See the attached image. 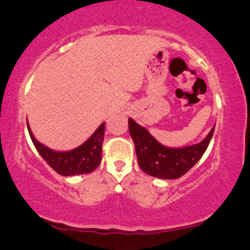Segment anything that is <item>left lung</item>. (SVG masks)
<instances>
[{
  "mask_svg": "<svg viewBox=\"0 0 250 250\" xmlns=\"http://www.w3.org/2000/svg\"><path fill=\"white\" fill-rule=\"evenodd\" d=\"M215 125L203 141L186 148H167L160 145L145 127L132 118L128 129L135 145L138 164L148 175L165 180H175L196 165L206 151L213 136Z\"/></svg>",
  "mask_w": 250,
  "mask_h": 250,
  "instance_id": "1",
  "label": "left lung"
}]
</instances>
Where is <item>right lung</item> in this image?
I'll return each instance as SVG.
<instances>
[{
    "instance_id": "right-lung-1",
    "label": "right lung",
    "mask_w": 250,
    "mask_h": 250,
    "mask_svg": "<svg viewBox=\"0 0 250 250\" xmlns=\"http://www.w3.org/2000/svg\"><path fill=\"white\" fill-rule=\"evenodd\" d=\"M30 139L42 158L56 170L58 174L63 176L80 175L93 172L100 165L102 157V143L104 138V123L99 126L97 131L90 136L87 141L69 151H54L40 143L33 135L27 123Z\"/></svg>"
}]
</instances>
